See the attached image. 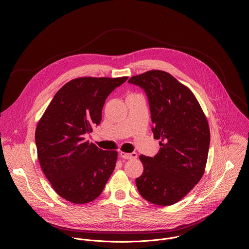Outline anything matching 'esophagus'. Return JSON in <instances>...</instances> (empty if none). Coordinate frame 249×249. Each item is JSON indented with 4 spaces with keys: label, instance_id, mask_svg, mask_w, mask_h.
Here are the masks:
<instances>
[{
    "label": "esophagus",
    "instance_id": "obj_1",
    "mask_svg": "<svg viewBox=\"0 0 249 249\" xmlns=\"http://www.w3.org/2000/svg\"><path fill=\"white\" fill-rule=\"evenodd\" d=\"M120 157L124 160H132V159H136L137 158V154L136 153H125V152H120Z\"/></svg>",
    "mask_w": 249,
    "mask_h": 249
}]
</instances>
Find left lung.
Returning a JSON list of instances; mask_svg holds the SVG:
<instances>
[{"instance_id": "8db88e82", "label": "left lung", "mask_w": 249, "mask_h": 249, "mask_svg": "<svg viewBox=\"0 0 249 249\" xmlns=\"http://www.w3.org/2000/svg\"><path fill=\"white\" fill-rule=\"evenodd\" d=\"M129 83L145 89L160 152L140 160L144 172L136 179L144 199L169 206L180 201L205 172L210 145L207 117L189 88L164 71L133 76Z\"/></svg>"}]
</instances>
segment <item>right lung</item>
I'll use <instances>...</instances> for the list:
<instances>
[{"instance_id":"right-lung-1","label":"right lung","mask_w":249,"mask_h":249,"mask_svg":"<svg viewBox=\"0 0 249 249\" xmlns=\"http://www.w3.org/2000/svg\"><path fill=\"white\" fill-rule=\"evenodd\" d=\"M120 78H77L54 95L35 130L40 166L55 192L75 204L96 199L112 174L116 151H102L85 135L101 121L105 99L126 82Z\"/></svg>"}]
</instances>
